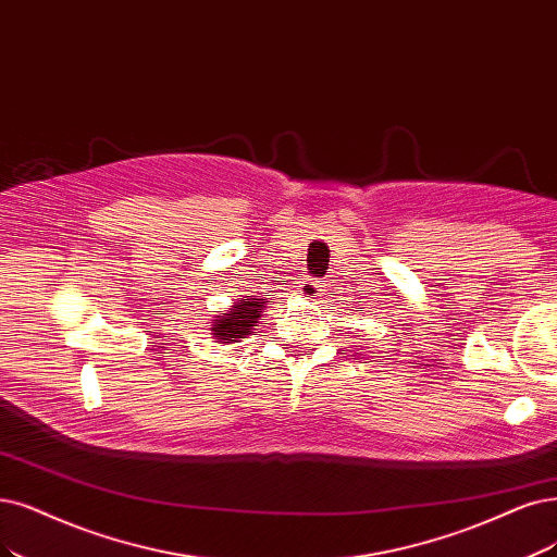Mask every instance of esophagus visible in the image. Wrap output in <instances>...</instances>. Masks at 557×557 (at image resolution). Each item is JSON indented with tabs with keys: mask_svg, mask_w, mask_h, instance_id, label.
<instances>
[{
	"mask_svg": "<svg viewBox=\"0 0 557 557\" xmlns=\"http://www.w3.org/2000/svg\"><path fill=\"white\" fill-rule=\"evenodd\" d=\"M319 282L317 280H310V277H307V280H302L300 282V289H298V294H300V298H305V300H314L317 296H319Z\"/></svg>",
	"mask_w": 557,
	"mask_h": 557,
	"instance_id": "34e87169",
	"label": "esophagus"
}]
</instances>
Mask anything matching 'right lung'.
Segmentation results:
<instances>
[{"instance_id":"right-lung-1","label":"right lung","mask_w":557,"mask_h":557,"mask_svg":"<svg viewBox=\"0 0 557 557\" xmlns=\"http://www.w3.org/2000/svg\"><path fill=\"white\" fill-rule=\"evenodd\" d=\"M265 298L261 296H243L238 298L230 310H224V314H215L211 319V335L220 344H234L245 339L247 335H252L255 325L261 319V312L265 307Z\"/></svg>"}]
</instances>
